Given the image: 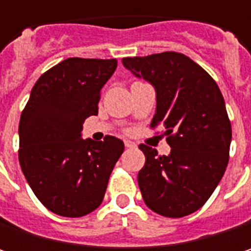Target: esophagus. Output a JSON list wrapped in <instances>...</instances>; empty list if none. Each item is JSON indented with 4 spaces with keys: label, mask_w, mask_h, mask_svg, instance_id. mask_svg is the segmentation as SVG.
<instances>
[{
    "label": "esophagus",
    "mask_w": 251,
    "mask_h": 251,
    "mask_svg": "<svg viewBox=\"0 0 251 251\" xmlns=\"http://www.w3.org/2000/svg\"><path fill=\"white\" fill-rule=\"evenodd\" d=\"M125 147L126 148H135V147H136V144H135V142H132V141H125Z\"/></svg>",
    "instance_id": "esophagus-1"
}]
</instances>
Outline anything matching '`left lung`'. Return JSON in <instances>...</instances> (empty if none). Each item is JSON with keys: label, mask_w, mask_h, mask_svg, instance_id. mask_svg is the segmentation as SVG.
Instances as JSON below:
<instances>
[{"label": "left lung", "mask_w": 251, "mask_h": 251, "mask_svg": "<svg viewBox=\"0 0 251 251\" xmlns=\"http://www.w3.org/2000/svg\"><path fill=\"white\" fill-rule=\"evenodd\" d=\"M136 78L155 90L157 107L151 126L163 124L169 155L141 144L145 166L138 184L145 205L169 218L198 211L226 173L231 124L220 87L202 67L177 52L124 58Z\"/></svg>", "instance_id": "obj_1"}]
</instances>
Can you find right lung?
Instances as JSON below:
<instances>
[{"label":"right lung","instance_id":"1","mask_svg":"<svg viewBox=\"0 0 251 251\" xmlns=\"http://www.w3.org/2000/svg\"><path fill=\"white\" fill-rule=\"evenodd\" d=\"M116 67V59L68 58L31 88L19 125V161L36 198L56 215L78 218L99 208L125 150L116 136L81 138Z\"/></svg>","mask_w":251,"mask_h":251}]
</instances>
